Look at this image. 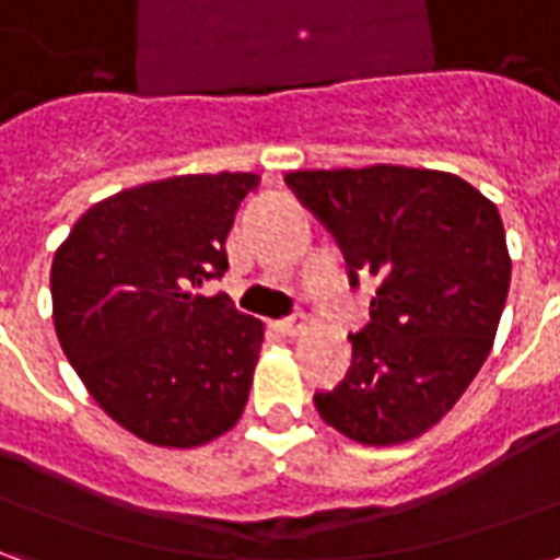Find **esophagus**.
<instances>
[{
	"mask_svg": "<svg viewBox=\"0 0 560 560\" xmlns=\"http://www.w3.org/2000/svg\"><path fill=\"white\" fill-rule=\"evenodd\" d=\"M272 327L279 329L281 336H300L305 327H308V317L296 315V317H284V320H276Z\"/></svg>",
	"mask_w": 560,
	"mask_h": 560,
	"instance_id": "34e87169",
	"label": "esophagus"
}]
</instances>
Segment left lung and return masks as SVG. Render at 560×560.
<instances>
[{
    "label": "left lung",
    "mask_w": 560,
    "mask_h": 560,
    "mask_svg": "<svg viewBox=\"0 0 560 560\" xmlns=\"http://www.w3.org/2000/svg\"><path fill=\"white\" fill-rule=\"evenodd\" d=\"M288 185L339 240L353 284L360 269L381 281L348 375L315 396L320 420L365 446L420 438L492 351L513 269L501 212L425 167L293 171Z\"/></svg>",
    "instance_id": "obj_1"
}]
</instances>
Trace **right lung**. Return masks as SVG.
<instances>
[{
	"mask_svg": "<svg viewBox=\"0 0 560 560\" xmlns=\"http://www.w3.org/2000/svg\"><path fill=\"white\" fill-rule=\"evenodd\" d=\"M257 173H191L104 197L54 255V327L102 411L155 446L191 450L243 417L264 320L200 288Z\"/></svg>",
	"mask_w": 560,
	"mask_h": 560,
	"instance_id": "right-lung-1",
	"label": "right lung"
}]
</instances>
